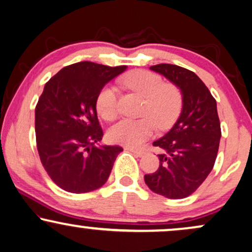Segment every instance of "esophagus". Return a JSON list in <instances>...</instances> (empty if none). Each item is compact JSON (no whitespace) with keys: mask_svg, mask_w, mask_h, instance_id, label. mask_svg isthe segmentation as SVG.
<instances>
[{"mask_svg":"<svg viewBox=\"0 0 252 252\" xmlns=\"http://www.w3.org/2000/svg\"><path fill=\"white\" fill-rule=\"evenodd\" d=\"M126 150H128V151H130V152H131V154H133L135 156H137V157H141V156H143V154H144V150H143V149L126 148Z\"/></svg>","mask_w":252,"mask_h":252,"instance_id":"1","label":"esophagus"}]
</instances>
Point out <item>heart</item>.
I'll return each instance as SVG.
<instances>
[{
    "instance_id": "1",
    "label": "heart",
    "mask_w": 252,
    "mask_h": 252,
    "mask_svg": "<svg viewBox=\"0 0 252 252\" xmlns=\"http://www.w3.org/2000/svg\"><path fill=\"white\" fill-rule=\"evenodd\" d=\"M122 86L144 97L141 109L142 119H126L111 126L108 137L113 143L128 148L138 146L154 135L157 126L166 129L174 122L183 107V93L173 84L164 82L157 73L135 69L120 80ZM98 115L106 121H114L119 115L117 88L106 85L96 96Z\"/></svg>"
}]
</instances>
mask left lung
I'll return each instance as SVG.
<instances>
[{"label":"left lung","mask_w":252,"mask_h":252,"mask_svg":"<svg viewBox=\"0 0 252 252\" xmlns=\"http://www.w3.org/2000/svg\"><path fill=\"white\" fill-rule=\"evenodd\" d=\"M150 69L164 75L183 93V109L170 131L154 142L163 150L158 170L145 174L152 192L184 199L195 192L214 167L221 126L216 101L195 73L177 65L159 63Z\"/></svg>","instance_id":"left-lung-1"}]
</instances>
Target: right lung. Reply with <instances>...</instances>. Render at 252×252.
Masks as SVG:
<instances>
[{
    "label": "right lung",
    "mask_w": 252,
    "mask_h": 252,
    "mask_svg": "<svg viewBox=\"0 0 252 252\" xmlns=\"http://www.w3.org/2000/svg\"><path fill=\"white\" fill-rule=\"evenodd\" d=\"M126 66L80 62L66 66L45 84L34 110L37 150L53 183L71 193H87L106 184L119 145L95 144L103 131L96 114L101 88Z\"/></svg>",
    "instance_id": "right-lung-1"
}]
</instances>
